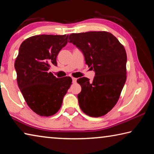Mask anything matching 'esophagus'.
I'll use <instances>...</instances> for the list:
<instances>
[{
	"instance_id": "34e87169",
	"label": "esophagus",
	"mask_w": 154,
	"mask_h": 154,
	"mask_svg": "<svg viewBox=\"0 0 154 154\" xmlns=\"http://www.w3.org/2000/svg\"><path fill=\"white\" fill-rule=\"evenodd\" d=\"M72 83H75L77 82V79H76V78L72 77Z\"/></svg>"
}]
</instances>
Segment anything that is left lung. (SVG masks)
<instances>
[{"label": "left lung", "instance_id": "8db88e82", "mask_svg": "<svg viewBox=\"0 0 154 154\" xmlns=\"http://www.w3.org/2000/svg\"><path fill=\"white\" fill-rule=\"evenodd\" d=\"M69 42L80 49L88 67L94 69L92 82L77 79L82 91L77 98L83 113L98 118L116 105L126 80V52L116 36L105 31L72 33Z\"/></svg>", "mask_w": 154, "mask_h": 154}]
</instances>
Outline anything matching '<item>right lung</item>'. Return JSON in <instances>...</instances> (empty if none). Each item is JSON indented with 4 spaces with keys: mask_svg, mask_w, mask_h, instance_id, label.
Wrapping results in <instances>:
<instances>
[{
    "mask_svg": "<svg viewBox=\"0 0 154 154\" xmlns=\"http://www.w3.org/2000/svg\"><path fill=\"white\" fill-rule=\"evenodd\" d=\"M68 36L36 35L21 44L15 62L17 82L28 106L41 116H53L72 84L70 77L56 78L49 69L67 44Z\"/></svg>",
    "mask_w": 154,
    "mask_h": 154,
    "instance_id": "obj_1",
    "label": "right lung"
}]
</instances>
